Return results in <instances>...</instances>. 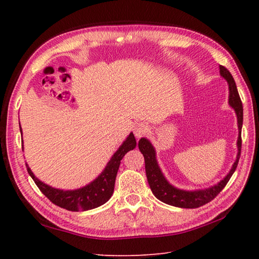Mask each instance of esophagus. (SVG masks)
<instances>
[{"label":"esophagus","mask_w":259,"mask_h":259,"mask_svg":"<svg viewBox=\"0 0 259 259\" xmlns=\"http://www.w3.org/2000/svg\"><path fill=\"white\" fill-rule=\"evenodd\" d=\"M148 129H149V128H148V125L146 123H144V122L137 123L135 125V128H134V134L136 136V138H141L142 136L147 135Z\"/></svg>","instance_id":"1"}]
</instances>
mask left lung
<instances>
[{"label":"left lung","mask_w":259,"mask_h":259,"mask_svg":"<svg viewBox=\"0 0 259 259\" xmlns=\"http://www.w3.org/2000/svg\"><path fill=\"white\" fill-rule=\"evenodd\" d=\"M219 72L223 78L228 82L229 87V106L232 107L236 114H237V122H238V139H237V148L238 153L236 161L234 162L232 169L228 175L223 180L219 181L217 185L209 187L206 189L199 190H183L178 189L170 185L168 180L164 178L163 174L161 172L160 168L156 159V151L155 148L152 147L150 141L146 138H141L139 140V150L141 151L145 158L146 163V175L148 179V184L150 186L152 194L158 198L159 200L168 203L170 206L180 207V208H198L200 206L206 205L209 201H211L219 192H221L225 186L227 185L230 177L235 172L236 168L240 158V150H241V126H243V103H241L240 97L238 95L237 87H236L235 80L233 75L230 74L229 71L219 65Z\"/></svg>","instance_id":"left-lung-1"}]
</instances>
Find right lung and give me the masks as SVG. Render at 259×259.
Instances as JSON below:
<instances>
[{"instance_id":"1","label":"right lung","mask_w":259,"mask_h":259,"mask_svg":"<svg viewBox=\"0 0 259 259\" xmlns=\"http://www.w3.org/2000/svg\"><path fill=\"white\" fill-rule=\"evenodd\" d=\"M20 131H22L21 125ZM136 146V138L134 134L131 133L128 136V138L123 141V144L119 147V149L114 152V155L110 159L103 171L98 176V178L91 181L89 185L74 190L53 188V187L43 184L42 181L38 180L33 175L27 164L26 169L31 178L34 180L35 185L38 187V189L54 205L71 211H84L103 205L111 198L114 190L115 177H117L120 161L122 160L125 153L135 149Z\"/></svg>"}]
</instances>
